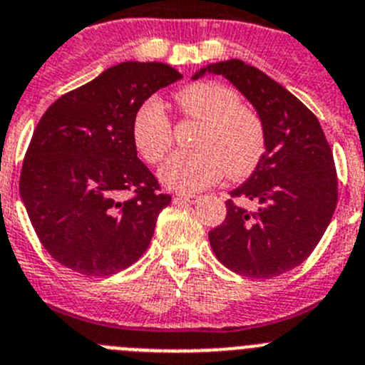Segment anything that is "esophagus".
<instances>
[{
    "mask_svg": "<svg viewBox=\"0 0 365 365\" xmlns=\"http://www.w3.org/2000/svg\"><path fill=\"white\" fill-rule=\"evenodd\" d=\"M175 200H176V202L196 203V202H198V200H200V196H196V195H182V192H180V195L175 196Z\"/></svg>",
    "mask_w": 365,
    "mask_h": 365,
    "instance_id": "1",
    "label": "esophagus"
}]
</instances>
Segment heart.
<instances>
[{
  "label": "heart",
  "instance_id": "b5f03b06",
  "mask_svg": "<svg viewBox=\"0 0 365 365\" xmlns=\"http://www.w3.org/2000/svg\"><path fill=\"white\" fill-rule=\"evenodd\" d=\"M183 118L198 121L189 150L175 153L160 169V180L170 189L200 190L212 185L225 173L227 178H245L265 153V129L260 116L242 103L235 88L216 81H200L175 96ZM134 149L154 165L175 143L173 121L162 103L143 101L134 113Z\"/></svg>",
  "mask_w": 365,
  "mask_h": 365
}]
</instances>
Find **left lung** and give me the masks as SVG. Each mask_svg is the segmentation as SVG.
Instances as JSON below:
<instances>
[{"instance_id":"8db88e82","label":"left lung","mask_w":365,"mask_h":365,"mask_svg":"<svg viewBox=\"0 0 365 365\" xmlns=\"http://www.w3.org/2000/svg\"><path fill=\"white\" fill-rule=\"evenodd\" d=\"M203 74L231 81L258 110L265 153L251 178L231 190L223 223L209 232L216 258L247 278L280 277L309 258L338 202L333 150L318 118L297 96L240 60L207 65ZM236 197L257 203L255 212Z\"/></svg>"}]
</instances>
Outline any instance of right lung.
Wrapping results in <instances>:
<instances>
[{"mask_svg":"<svg viewBox=\"0 0 365 365\" xmlns=\"http://www.w3.org/2000/svg\"><path fill=\"white\" fill-rule=\"evenodd\" d=\"M180 78L165 63L125 61L45 110L25 153L19 195L58 264L110 277L147 251L170 196L138 158L130 127L138 107Z\"/></svg>","mask_w":365,"mask_h":365,"instance_id":"obj_1","label":"right lung"}]
</instances>
